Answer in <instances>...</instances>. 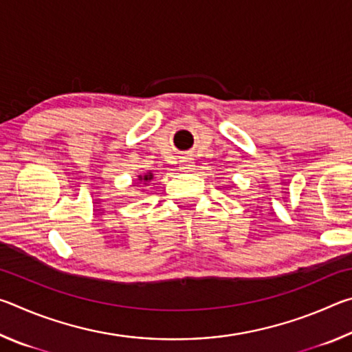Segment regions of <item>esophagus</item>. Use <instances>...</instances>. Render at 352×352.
I'll return each mask as SVG.
<instances>
[{"instance_id": "esophagus-1", "label": "esophagus", "mask_w": 352, "mask_h": 352, "mask_svg": "<svg viewBox=\"0 0 352 352\" xmlns=\"http://www.w3.org/2000/svg\"><path fill=\"white\" fill-rule=\"evenodd\" d=\"M194 168H195V164H194L192 158L184 157V158L180 160V168H178V169H180L182 172H192Z\"/></svg>"}]
</instances>
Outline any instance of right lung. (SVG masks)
I'll use <instances>...</instances> for the list:
<instances>
[{
  "label": "right lung",
  "mask_w": 352,
  "mask_h": 352,
  "mask_svg": "<svg viewBox=\"0 0 352 352\" xmlns=\"http://www.w3.org/2000/svg\"><path fill=\"white\" fill-rule=\"evenodd\" d=\"M152 180H153V174H152L151 170L146 172V174H141V175H138V184H141L142 188L147 186V184L151 183Z\"/></svg>",
  "instance_id": "add662e5"
}]
</instances>
